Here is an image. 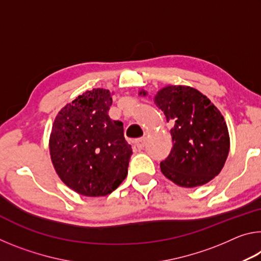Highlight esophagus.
I'll return each instance as SVG.
<instances>
[{
	"mask_svg": "<svg viewBox=\"0 0 261 261\" xmlns=\"http://www.w3.org/2000/svg\"><path fill=\"white\" fill-rule=\"evenodd\" d=\"M145 145H146V138H139L136 140V146L139 149H143L145 147Z\"/></svg>",
	"mask_w": 261,
	"mask_h": 261,
	"instance_id": "34e87169",
	"label": "esophagus"
}]
</instances>
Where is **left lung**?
<instances>
[{
  "label": "left lung",
  "mask_w": 261,
  "mask_h": 261,
  "mask_svg": "<svg viewBox=\"0 0 261 261\" xmlns=\"http://www.w3.org/2000/svg\"><path fill=\"white\" fill-rule=\"evenodd\" d=\"M139 95L146 96L141 90ZM154 103L171 124L173 148L160 163L162 174L183 188L200 187L220 174L230 148L228 126L206 95L185 85H167Z\"/></svg>",
  "instance_id": "8db88e82"
}]
</instances>
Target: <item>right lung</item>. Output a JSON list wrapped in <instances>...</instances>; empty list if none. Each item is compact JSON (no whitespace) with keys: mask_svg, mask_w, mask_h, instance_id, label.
<instances>
[{"mask_svg":"<svg viewBox=\"0 0 261 261\" xmlns=\"http://www.w3.org/2000/svg\"><path fill=\"white\" fill-rule=\"evenodd\" d=\"M113 93L93 88L62 108L53 123L49 152L62 182L86 197H103L127 175L132 149L123 123L108 112Z\"/></svg>","mask_w":261,"mask_h":261,"instance_id":"right-lung-1","label":"right lung"}]
</instances>
